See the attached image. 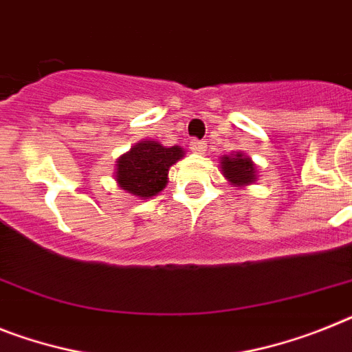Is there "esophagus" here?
Returning <instances> with one entry per match:
<instances>
[{"label":"esophagus","mask_w":352,"mask_h":352,"mask_svg":"<svg viewBox=\"0 0 352 352\" xmlns=\"http://www.w3.org/2000/svg\"><path fill=\"white\" fill-rule=\"evenodd\" d=\"M190 148L193 150L195 153H202L204 150H206V143H204V141H199V140H191Z\"/></svg>","instance_id":"obj_1"}]
</instances>
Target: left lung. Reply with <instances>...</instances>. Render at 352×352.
I'll return each instance as SVG.
<instances>
[{"label":"left lung","instance_id":"obj_1","mask_svg":"<svg viewBox=\"0 0 352 352\" xmlns=\"http://www.w3.org/2000/svg\"><path fill=\"white\" fill-rule=\"evenodd\" d=\"M221 171L232 184H250L256 179L254 175V164L249 157L241 153H236V157L221 159Z\"/></svg>","mask_w":352,"mask_h":352}]
</instances>
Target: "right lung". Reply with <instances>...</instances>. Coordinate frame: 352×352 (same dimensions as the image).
Masks as SVG:
<instances>
[{"label": "right lung", "instance_id": "1", "mask_svg": "<svg viewBox=\"0 0 352 352\" xmlns=\"http://www.w3.org/2000/svg\"><path fill=\"white\" fill-rule=\"evenodd\" d=\"M184 155L179 146H162L155 141L138 143L118 161L116 181L129 193L148 199L166 186L168 170Z\"/></svg>", "mask_w": 352, "mask_h": 352}]
</instances>
